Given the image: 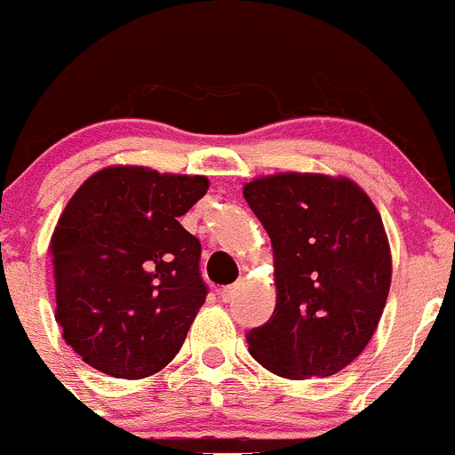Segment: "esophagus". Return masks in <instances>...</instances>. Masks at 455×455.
Returning <instances> with one entry per match:
<instances>
[{"label":"esophagus","instance_id":"34e87169","mask_svg":"<svg viewBox=\"0 0 455 455\" xmlns=\"http://www.w3.org/2000/svg\"><path fill=\"white\" fill-rule=\"evenodd\" d=\"M235 295H237V286H235V283H233V286L222 288V291H220V299H222L224 304H231V301L235 299Z\"/></svg>","mask_w":455,"mask_h":455}]
</instances>
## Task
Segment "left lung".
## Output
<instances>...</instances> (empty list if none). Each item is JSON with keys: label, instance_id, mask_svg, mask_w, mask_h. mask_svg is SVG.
Wrapping results in <instances>:
<instances>
[{"label": "left lung", "instance_id": "8db88e82", "mask_svg": "<svg viewBox=\"0 0 455 455\" xmlns=\"http://www.w3.org/2000/svg\"><path fill=\"white\" fill-rule=\"evenodd\" d=\"M275 255L273 316L246 332L249 352L283 379H323L370 343L392 282L374 202L350 178L277 173L244 185Z\"/></svg>", "mask_w": 455, "mask_h": 455}]
</instances>
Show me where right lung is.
Listing matches in <instances>:
<instances>
[{
	"mask_svg": "<svg viewBox=\"0 0 455 455\" xmlns=\"http://www.w3.org/2000/svg\"><path fill=\"white\" fill-rule=\"evenodd\" d=\"M204 176L105 167L72 196L50 240L54 319L72 350L114 379H145L178 355L206 299L200 240L178 218Z\"/></svg>",
	"mask_w": 455,
	"mask_h": 455,
	"instance_id": "1",
	"label": "right lung"
}]
</instances>
